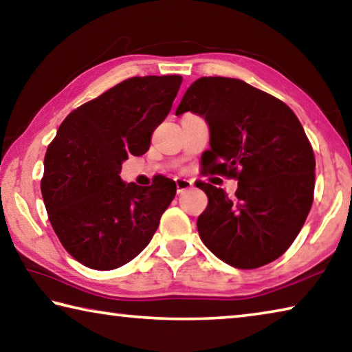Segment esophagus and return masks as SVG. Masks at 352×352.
<instances>
[{
    "label": "esophagus",
    "mask_w": 352,
    "mask_h": 352,
    "mask_svg": "<svg viewBox=\"0 0 352 352\" xmlns=\"http://www.w3.org/2000/svg\"><path fill=\"white\" fill-rule=\"evenodd\" d=\"M175 184H177V192L178 194H182L186 189H190V188L194 186L192 182L186 180V178H175Z\"/></svg>",
    "instance_id": "34e87169"
}]
</instances>
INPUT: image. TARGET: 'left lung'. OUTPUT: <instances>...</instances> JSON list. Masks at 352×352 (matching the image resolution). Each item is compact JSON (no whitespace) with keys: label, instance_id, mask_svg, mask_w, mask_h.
<instances>
[{"label":"left lung","instance_id":"1","mask_svg":"<svg viewBox=\"0 0 352 352\" xmlns=\"http://www.w3.org/2000/svg\"><path fill=\"white\" fill-rule=\"evenodd\" d=\"M192 111L210 126L204 162L237 180L234 197L208 183L200 239L236 269H258L285 253L311 211L315 157L301 122L283 100L231 77H200L175 115Z\"/></svg>","mask_w":352,"mask_h":352}]
</instances>
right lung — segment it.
I'll use <instances>...</instances> for the list:
<instances>
[{"label":"right lung","instance_id":"add662e5","mask_svg":"<svg viewBox=\"0 0 352 352\" xmlns=\"http://www.w3.org/2000/svg\"><path fill=\"white\" fill-rule=\"evenodd\" d=\"M182 76L130 77L65 118L45 155L41 195L58 241L94 270L118 269L151 242L177 186L121 180L129 155L146 153L169 115Z\"/></svg>","mask_w":352,"mask_h":352}]
</instances>
